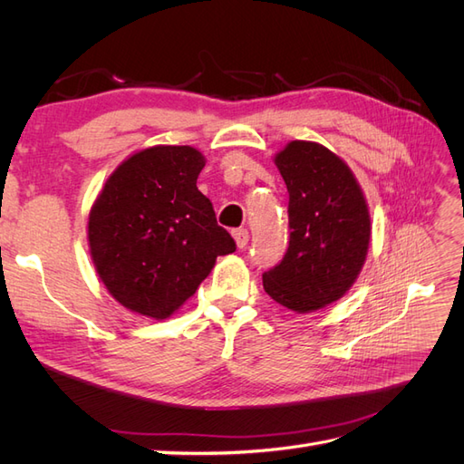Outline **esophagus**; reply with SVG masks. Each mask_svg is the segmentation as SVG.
I'll list each match as a JSON object with an SVG mask.
<instances>
[{"instance_id":"34e87169","label":"esophagus","mask_w":464,"mask_h":464,"mask_svg":"<svg viewBox=\"0 0 464 464\" xmlns=\"http://www.w3.org/2000/svg\"><path fill=\"white\" fill-rule=\"evenodd\" d=\"M232 236H234V240H236V246L240 247V249H244V247L247 246V242H249V232H247L246 228H237V230H234V232H232Z\"/></svg>"}]
</instances>
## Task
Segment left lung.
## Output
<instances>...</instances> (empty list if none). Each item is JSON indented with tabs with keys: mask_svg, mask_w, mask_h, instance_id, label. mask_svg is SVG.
Segmentation results:
<instances>
[{
	"mask_svg": "<svg viewBox=\"0 0 464 464\" xmlns=\"http://www.w3.org/2000/svg\"><path fill=\"white\" fill-rule=\"evenodd\" d=\"M275 164L290 198V242L283 261L263 273V288L276 304L310 314L354 285L370 247V210L353 170L327 147L290 141Z\"/></svg>",
	"mask_w": 464,
	"mask_h": 464,
	"instance_id": "8db88e82",
	"label": "left lung"
}]
</instances>
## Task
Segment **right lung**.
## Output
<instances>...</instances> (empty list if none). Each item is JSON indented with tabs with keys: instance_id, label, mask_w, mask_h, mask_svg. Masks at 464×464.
<instances>
[{
	"instance_id": "add662e5",
	"label": "right lung",
	"mask_w": 464,
	"mask_h": 464,
	"mask_svg": "<svg viewBox=\"0 0 464 464\" xmlns=\"http://www.w3.org/2000/svg\"><path fill=\"white\" fill-rule=\"evenodd\" d=\"M205 157L189 145L131 154L89 213V247L106 290L130 312L166 319L191 298L218 256L236 251L198 189Z\"/></svg>"
}]
</instances>
